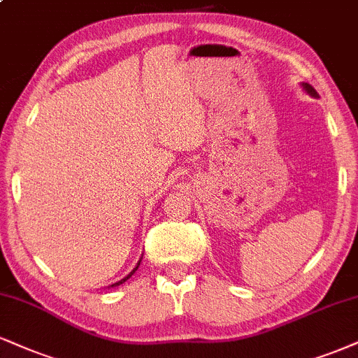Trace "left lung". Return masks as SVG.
<instances>
[{
	"label": "left lung",
	"instance_id": "1",
	"mask_svg": "<svg viewBox=\"0 0 358 358\" xmlns=\"http://www.w3.org/2000/svg\"><path fill=\"white\" fill-rule=\"evenodd\" d=\"M302 86H303V90H305V92H307L308 94H312V96H318V93L315 92V88H313V86L312 85H308V83H302Z\"/></svg>",
	"mask_w": 358,
	"mask_h": 358
}]
</instances>
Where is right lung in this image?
Here are the masks:
<instances>
[{"label":"right lung","mask_w":358,"mask_h":358,"mask_svg":"<svg viewBox=\"0 0 358 358\" xmlns=\"http://www.w3.org/2000/svg\"><path fill=\"white\" fill-rule=\"evenodd\" d=\"M140 262H141V260H140ZM140 262H138V264H136V266H135V268H133V270H131V272L127 275V277H124V278H122V280H120V282H116V283H113V285H111V287H118V285H122V283H123V282H127V280H128V278H130V277H131V275H133V273H135V272H136V270H138V266H140Z\"/></svg>","instance_id":"right-lung-1"}]
</instances>
